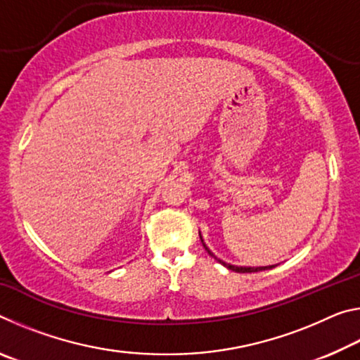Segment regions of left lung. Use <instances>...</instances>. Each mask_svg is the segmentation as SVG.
<instances>
[{
  "label": "left lung",
  "mask_w": 360,
  "mask_h": 360,
  "mask_svg": "<svg viewBox=\"0 0 360 360\" xmlns=\"http://www.w3.org/2000/svg\"><path fill=\"white\" fill-rule=\"evenodd\" d=\"M200 240H202V243H203V248L206 249V251H208V254L211 255V257H214V259L219 262V264H222L224 266H227L229 270H233V271H236V273H255V271H262V270H270V268H275V265H268V266H236V265L225 264L224 260L217 259L216 255L210 251V248L205 245V241H203V238H202V235H200Z\"/></svg>",
  "instance_id": "8db88e82"
}]
</instances>
